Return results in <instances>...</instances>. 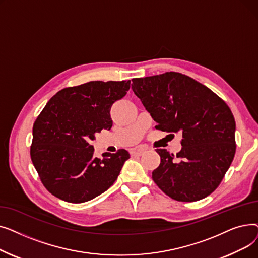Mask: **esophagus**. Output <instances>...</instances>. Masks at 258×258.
Returning a JSON list of instances; mask_svg holds the SVG:
<instances>
[{
  "label": "esophagus",
  "mask_w": 258,
  "mask_h": 258,
  "mask_svg": "<svg viewBox=\"0 0 258 258\" xmlns=\"http://www.w3.org/2000/svg\"><path fill=\"white\" fill-rule=\"evenodd\" d=\"M147 148L145 147H139V148H134V150L131 151V155L132 156H141Z\"/></svg>",
  "instance_id": "esophagus-1"
}]
</instances>
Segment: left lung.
<instances>
[{"label": "left lung", "mask_w": 258, "mask_h": 258, "mask_svg": "<svg viewBox=\"0 0 258 258\" xmlns=\"http://www.w3.org/2000/svg\"><path fill=\"white\" fill-rule=\"evenodd\" d=\"M132 89L157 122L156 128L182 133L174 156L157 150L161 163L153 180L173 200L195 202L213 192L235 154V120L224 100L206 86L177 72L132 79Z\"/></svg>", "instance_id": "1"}]
</instances>
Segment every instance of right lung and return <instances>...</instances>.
<instances>
[{
  "instance_id": "1",
  "label": "right lung",
  "mask_w": 258,
  "mask_h": 258,
  "mask_svg": "<svg viewBox=\"0 0 258 258\" xmlns=\"http://www.w3.org/2000/svg\"><path fill=\"white\" fill-rule=\"evenodd\" d=\"M130 87L131 80L90 81L62 89L48 101L34 122L30 155L40 181L54 197L88 202L117 180L130 154L119 150L94 157L90 141L101 130H111V107Z\"/></svg>"
}]
</instances>
